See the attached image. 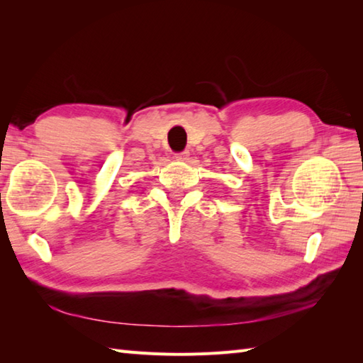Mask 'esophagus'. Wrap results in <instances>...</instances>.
<instances>
[{
	"label": "esophagus",
	"mask_w": 363,
	"mask_h": 363,
	"mask_svg": "<svg viewBox=\"0 0 363 363\" xmlns=\"http://www.w3.org/2000/svg\"><path fill=\"white\" fill-rule=\"evenodd\" d=\"M189 156H190V152L186 150V151H182V152L174 154V159H176V160H187Z\"/></svg>",
	"instance_id": "esophagus-1"
}]
</instances>
